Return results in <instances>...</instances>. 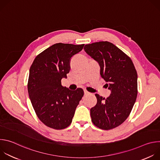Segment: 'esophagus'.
<instances>
[{
  "mask_svg": "<svg viewBox=\"0 0 160 160\" xmlns=\"http://www.w3.org/2000/svg\"><path fill=\"white\" fill-rule=\"evenodd\" d=\"M88 94H90V92H88V91H87V90H84V95L85 96H87V95H88Z\"/></svg>",
  "mask_w": 160,
  "mask_h": 160,
  "instance_id": "obj_1",
  "label": "esophagus"
}]
</instances>
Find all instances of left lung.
<instances>
[{"mask_svg": "<svg viewBox=\"0 0 160 160\" xmlns=\"http://www.w3.org/2000/svg\"><path fill=\"white\" fill-rule=\"evenodd\" d=\"M85 52L100 66V74L111 90L104 98L96 94V105L90 109L94 125L110 130L122 123L129 116L138 96V73L131 59L111 42L87 44Z\"/></svg>", "mask_w": 160, "mask_h": 160, "instance_id": "1", "label": "left lung"}]
</instances>
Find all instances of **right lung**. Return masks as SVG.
Returning <instances> with one entry per match:
<instances>
[{
	"instance_id": "right-lung-1",
	"label": "right lung",
	"mask_w": 160,
	"mask_h": 160,
	"mask_svg": "<svg viewBox=\"0 0 160 160\" xmlns=\"http://www.w3.org/2000/svg\"><path fill=\"white\" fill-rule=\"evenodd\" d=\"M83 46L55 43L39 54L30 68L28 92L32 104L39 120L50 128L69 126L83 96L82 88L71 91L61 85V79L70 72L71 58Z\"/></svg>"
}]
</instances>
